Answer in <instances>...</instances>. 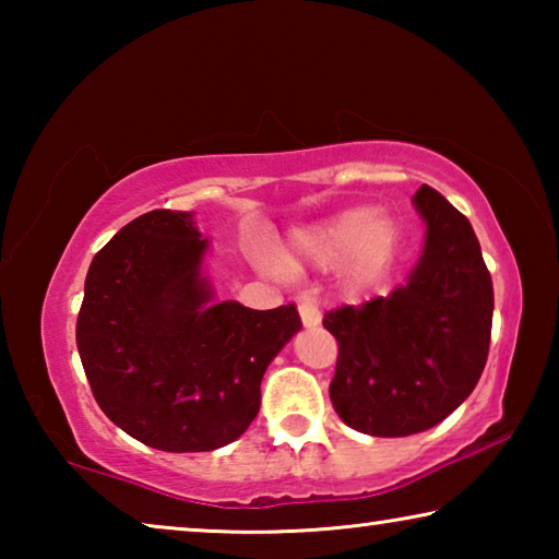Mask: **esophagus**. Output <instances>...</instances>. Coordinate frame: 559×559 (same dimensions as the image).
<instances>
[{"label":"esophagus","mask_w":559,"mask_h":559,"mask_svg":"<svg viewBox=\"0 0 559 559\" xmlns=\"http://www.w3.org/2000/svg\"><path fill=\"white\" fill-rule=\"evenodd\" d=\"M298 313H300V320L306 328H316L320 323V310L313 306V302H300Z\"/></svg>","instance_id":"34e87169"}]
</instances>
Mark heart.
Masks as SVG:
<instances>
[{
	"mask_svg": "<svg viewBox=\"0 0 559 559\" xmlns=\"http://www.w3.org/2000/svg\"><path fill=\"white\" fill-rule=\"evenodd\" d=\"M394 241L396 229L390 216L355 206L302 234L293 251L283 253L281 261L286 269H293L298 259L330 263L349 253V273L355 278H370L390 261Z\"/></svg>",
	"mask_w": 559,
	"mask_h": 559,
	"instance_id": "obj_1",
	"label": "heart"
}]
</instances>
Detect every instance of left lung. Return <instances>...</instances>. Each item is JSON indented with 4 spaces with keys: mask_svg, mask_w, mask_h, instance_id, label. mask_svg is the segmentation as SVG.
Segmentation results:
<instances>
[{
    "mask_svg": "<svg viewBox=\"0 0 559 559\" xmlns=\"http://www.w3.org/2000/svg\"><path fill=\"white\" fill-rule=\"evenodd\" d=\"M427 243L404 286L323 318L337 340L330 402L372 437L427 431L456 409L484 372L493 281L471 222L429 185L414 194Z\"/></svg>",
    "mask_w": 559,
    "mask_h": 559,
    "instance_id": "left-lung-1",
    "label": "left lung"
}]
</instances>
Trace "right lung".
<instances>
[{
	"label": "right lung",
	"instance_id": "obj_1",
	"mask_svg": "<svg viewBox=\"0 0 559 559\" xmlns=\"http://www.w3.org/2000/svg\"><path fill=\"white\" fill-rule=\"evenodd\" d=\"M204 249L192 214L138 216L93 257L75 320L103 414L159 451H214L239 439L259 414L269 362L300 330L293 302L212 306Z\"/></svg>",
	"mask_w": 559,
	"mask_h": 559
}]
</instances>
